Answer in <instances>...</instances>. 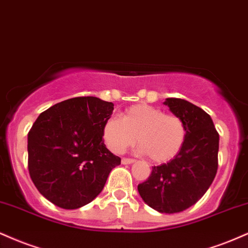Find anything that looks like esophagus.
<instances>
[{"instance_id":"obj_1","label":"esophagus","mask_w":248,"mask_h":248,"mask_svg":"<svg viewBox=\"0 0 248 248\" xmlns=\"http://www.w3.org/2000/svg\"><path fill=\"white\" fill-rule=\"evenodd\" d=\"M136 160H133V159H127V158H123L122 159V164L123 165H130V164H133V162H135Z\"/></svg>"}]
</instances>
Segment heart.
Returning a JSON list of instances; mask_svg holds the SVG:
<instances>
[{
	"label": "heart",
	"mask_w": 248,
	"mask_h": 248,
	"mask_svg": "<svg viewBox=\"0 0 248 248\" xmlns=\"http://www.w3.org/2000/svg\"><path fill=\"white\" fill-rule=\"evenodd\" d=\"M104 142L113 153L121 154L136 144L156 164L171 160L185 144L187 129L179 116L148 104H136L125 110L123 117L111 116L102 129Z\"/></svg>",
	"instance_id": "heart-1"
}]
</instances>
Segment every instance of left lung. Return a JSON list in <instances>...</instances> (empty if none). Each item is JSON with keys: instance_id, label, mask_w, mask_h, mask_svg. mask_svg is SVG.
<instances>
[{"instance_id": "obj_1", "label": "left lung", "mask_w": 248, "mask_h": 248, "mask_svg": "<svg viewBox=\"0 0 248 248\" xmlns=\"http://www.w3.org/2000/svg\"><path fill=\"white\" fill-rule=\"evenodd\" d=\"M164 104L185 123V144L167 164L154 166L150 177L138 185V191L154 210L176 214L194 205L214 181L219 135L210 116L190 102L166 98Z\"/></svg>"}]
</instances>
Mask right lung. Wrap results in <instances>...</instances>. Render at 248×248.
<instances>
[{
    "mask_svg": "<svg viewBox=\"0 0 248 248\" xmlns=\"http://www.w3.org/2000/svg\"><path fill=\"white\" fill-rule=\"evenodd\" d=\"M113 104L74 97L40 113L28 135L29 173L45 199L62 209L88 204L103 190L121 158L106 147L102 129Z\"/></svg>",
    "mask_w": 248,
    "mask_h": 248,
    "instance_id": "1",
    "label": "right lung"
}]
</instances>
